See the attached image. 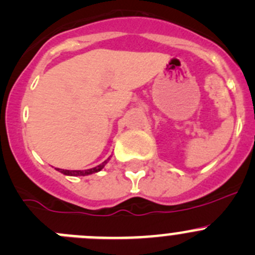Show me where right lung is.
<instances>
[{
  "mask_svg": "<svg viewBox=\"0 0 255 255\" xmlns=\"http://www.w3.org/2000/svg\"><path fill=\"white\" fill-rule=\"evenodd\" d=\"M108 161H109V158L108 160L104 161L103 163H101L99 166H97V167L89 168V170L80 171V170H61V168H58V171L59 172L64 173V175H66V176H87V175H92V173H95V172H99V171H101L102 168L107 165V162H108Z\"/></svg>",
  "mask_w": 255,
  "mask_h": 255,
  "instance_id": "add662e5",
  "label": "right lung"
}]
</instances>
